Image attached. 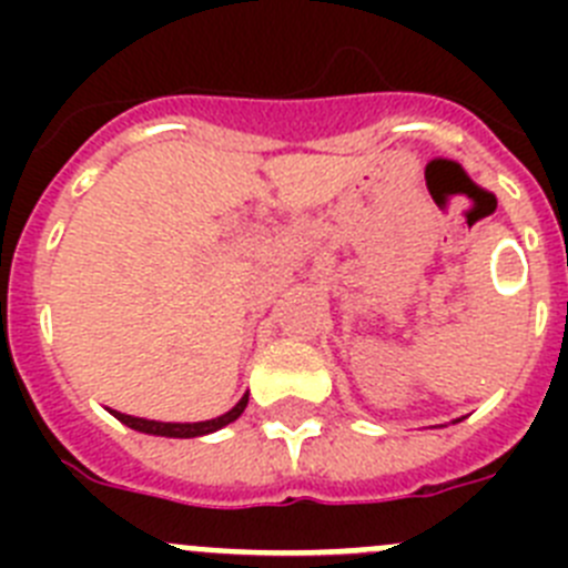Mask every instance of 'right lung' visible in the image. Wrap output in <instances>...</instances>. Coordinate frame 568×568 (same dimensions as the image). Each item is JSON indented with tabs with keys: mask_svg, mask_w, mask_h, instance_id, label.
I'll list each match as a JSON object with an SVG mask.
<instances>
[{
	"mask_svg": "<svg viewBox=\"0 0 568 568\" xmlns=\"http://www.w3.org/2000/svg\"><path fill=\"white\" fill-rule=\"evenodd\" d=\"M244 406H247V395H244V398H241L239 404H235L233 409H230V413H224L222 418L202 420V424H159V420L133 418V415L115 413V409H110V413H113L115 418L122 420L124 426H130V429H135V433L164 435V438H199V435H210V433H215V429H222V426L233 424V420L239 418L241 413H244Z\"/></svg>",
	"mask_w": 568,
	"mask_h": 568,
	"instance_id": "right-lung-1",
	"label": "right lung"
}]
</instances>
